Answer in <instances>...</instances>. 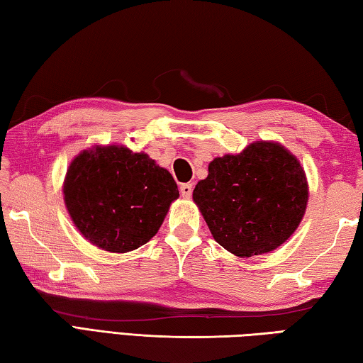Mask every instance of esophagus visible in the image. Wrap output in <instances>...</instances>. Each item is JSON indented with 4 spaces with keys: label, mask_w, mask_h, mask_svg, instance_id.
Masks as SVG:
<instances>
[{
    "label": "esophagus",
    "mask_w": 363,
    "mask_h": 363,
    "mask_svg": "<svg viewBox=\"0 0 363 363\" xmlns=\"http://www.w3.org/2000/svg\"><path fill=\"white\" fill-rule=\"evenodd\" d=\"M180 194L184 199H189L191 194H193V183H183L180 186Z\"/></svg>",
    "instance_id": "1"
}]
</instances>
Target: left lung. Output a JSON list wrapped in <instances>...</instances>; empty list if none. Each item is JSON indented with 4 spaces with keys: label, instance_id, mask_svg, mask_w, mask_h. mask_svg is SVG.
Returning <instances> with one entry per match:
<instances>
[{
    "label": "left lung",
    "instance_id": "8db88e82",
    "mask_svg": "<svg viewBox=\"0 0 363 363\" xmlns=\"http://www.w3.org/2000/svg\"><path fill=\"white\" fill-rule=\"evenodd\" d=\"M193 201L224 250L252 257L277 250L296 232L308 203V182L288 148L256 140L211 161Z\"/></svg>",
    "mask_w": 363,
    "mask_h": 363
}]
</instances>
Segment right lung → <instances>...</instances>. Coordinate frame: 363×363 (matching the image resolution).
Masks as SVG:
<instances>
[{"mask_svg": "<svg viewBox=\"0 0 363 363\" xmlns=\"http://www.w3.org/2000/svg\"><path fill=\"white\" fill-rule=\"evenodd\" d=\"M179 196L167 169L147 153L115 143L80 152L63 182L74 225L108 252H128L152 240Z\"/></svg>", "mask_w": 363, "mask_h": 363, "instance_id": "obj_1", "label": "right lung"}]
</instances>
